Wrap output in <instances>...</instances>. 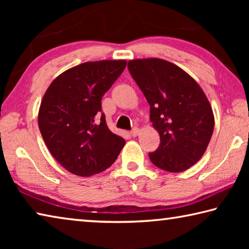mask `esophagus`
<instances>
[{
	"instance_id": "1",
	"label": "esophagus",
	"mask_w": 249,
	"mask_h": 249,
	"mask_svg": "<svg viewBox=\"0 0 249 249\" xmlns=\"http://www.w3.org/2000/svg\"><path fill=\"white\" fill-rule=\"evenodd\" d=\"M130 134H132V136H133V137H136L137 135L140 134V128H137V127L133 128V129H132V132H130Z\"/></svg>"
}]
</instances>
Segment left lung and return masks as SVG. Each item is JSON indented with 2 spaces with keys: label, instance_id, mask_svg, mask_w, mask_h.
<instances>
[{
  "label": "left lung",
  "instance_id": "left-lung-1",
  "mask_svg": "<svg viewBox=\"0 0 249 249\" xmlns=\"http://www.w3.org/2000/svg\"><path fill=\"white\" fill-rule=\"evenodd\" d=\"M127 67L150 105V121L160 136L158 149L149 154L151 162L169 172L196 165L214 129L203 90L184 70L163 59H134Z\"/></svg>",
  "mask_w": 249,
  "mask_h": 249
}]
</instances>
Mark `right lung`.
<instances>
[{"mask_svg":"<svg viewBox=\"0 0 249 249\" xmlns=\"http://www.w3.org/2000/svg\"><path fill=\"white\" fill-rule=\"evenodd\" d=\"M126 60L84 62L50 83L41 100L38 126L53 158L73 175L90 177L115 161L124 138L108 129L101 100Z\"/></svg>","mask_w":249,"mask_h":249,"instance_id":"1","label":"right lung"}]
</instances>
